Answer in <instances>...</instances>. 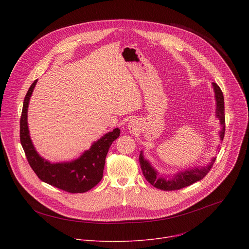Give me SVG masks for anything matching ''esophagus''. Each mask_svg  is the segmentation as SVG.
<instances>
[{
    "label": "esophagus",
    "instance_id": "1",
    "mask_svg": "<svg viewBox=\"0 0 249 249\" xmlns=\"http://www.w3.org/2000/svg\"><path fill=\"white\" fill-rule=\"evenodd\" d=\"M136 127H137V123L134 120H131L128 123V128L130 131H134V130H136Z\"/></svg>",
    "mask_w": 249,
    "mask_h": 249
}]
</instances>
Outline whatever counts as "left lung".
<instances>
[{
  "label": "left lung",
  "instance_id": "obj_1",
  "mask_svg": "<svg viewBox=\"0 0 249 249\" xmlns=\"http://www.w3.org/2000/svg\"><path fill=\"white\" fill-rule=\"evenodd\" d=\"M213 87L215 89V97L217 101V108H216V116L219 118L220 123L222 125V130L220 132L221 140H223L224 134H225V107H224V97L223 93L220 89V87L213 83ZM216 159L214 158L211 161V163L208 166H205L203 168H194L190 169V171H186L184 173H179L177 176H175L172 179L166 180L163 178H160L158 176L152 166L149 164L147 160H144L142 155V152L139 155V162L141 166V171L143 176L146 178V180L149 182L150 185L155 187L156 189H160L161 191H176L180 190L182 188L189 187L196 181L203 179L207 174L210 172V169L213 166L214 161Z\"/></svg>",
  "mask_w": 249,
  "mask_h": 249
}]
</instances>
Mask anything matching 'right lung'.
I'll return each mask as SVG.
<instances>
[{"label": "right lung", "mask_w": 249, "mask_h": 249, "mask_svg": "<svg viewBox=\"0 0 249 249\" xmlns=\"http://www.w3.org/2000/svg\"><path fill=\"white\" fill-rule=\"evenodd\" d=\"M37 81H34L25 96L20 119V141L26 159L36 176L42 181L64 192L85 193L98 185L103 178L105 160L114 140L120 136V129L104 135L80 159L71 162L50 163L36 152L29 136L27 110L30 97Z\"/></svg>", "instance_id": "obj_1"}]
</instances>
